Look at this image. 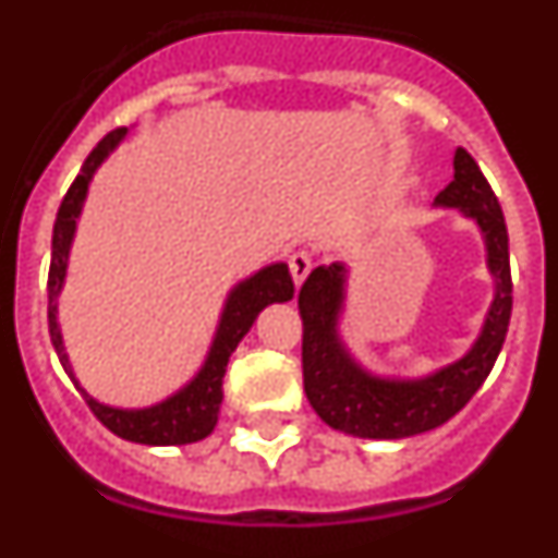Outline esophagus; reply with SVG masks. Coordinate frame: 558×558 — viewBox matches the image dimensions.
I'll list each match as a JSON object with an SVG mask.
<instances>
[{"label":"esophagus","instance_id":"34e87169","mask_svg":"<svg viewBox=\"0 0 558 558\" xmlns=\"http://www.w3.org/2000/svg\"><path fill=\"white\" fill-rule=\"evenodd\" d=\"M288 265H290V276H293V282L302 284L304 279H307L310 270H313V256H310L307 251H295V254H290Z\"/></svg>","mask_w":558,"mask_h":558}]
</instances>
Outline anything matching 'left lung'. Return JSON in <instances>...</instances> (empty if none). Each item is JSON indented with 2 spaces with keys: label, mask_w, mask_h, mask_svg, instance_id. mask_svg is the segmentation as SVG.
<instances>
[{
  "label": "left lung",
  "mask_w": 558,
  "mask_h": 558,
  "mask_svg": "<svg viewBox=\"0 0 558 558\" xmlns=\"http://www.w3.org/2000/svg\"><path fill=\"white\" fill-rule=\"evenodd\" d=\"M452 167L456 175L436 195V206L458 209L463 218L475 220L486 245V268L495 279V295L481 335L463 357L425 377H383L368 372L340 338L347 265H318L299 293L304 322V393L332 430L357 438H408L427 433L456 416L495 366L511 318L509 231L495 192L470 153L458 147Z\"/></svg>",
  "instance_id": "1"
}]
</instances>
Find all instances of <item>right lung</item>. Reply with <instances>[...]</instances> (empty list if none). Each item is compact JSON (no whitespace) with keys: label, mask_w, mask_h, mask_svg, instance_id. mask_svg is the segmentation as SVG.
Returning <instances> with one entry per match:
<instances>
[{"label":"right lung","mask_w":558,"mask_h":558,"mask_svg":"<svg viewBox=\"0 0 558 558\" xmlns=\"http://www.w3.org/2000/svg\"><path fill=\"white\" fill-rule=\"evenodd\" d=\"M128 128H117L108 136L97 142V147L88 153V159L83 161L77 179L72 181L69 192L63 195L61 209H58L56 229H52V263H49V304H47V318H49V338L56 347L61 366L72 377L77 388L75 372L69 363V354L63 349V335L61 324H58V295H61L63 282H66L69 270V251H72V240L77 231V218H81L83 204H86L88 184L95 179L97 167L111 156L120 142L125 140ZM293 299V279L284 263H274L251 274L248 279L236 282L231 293L226 295L223 313H220L218 329L211 338V347L206 352L204 366L198 374L186 383L184 388L172 393V397L161 399L150 408H113L106 402H97L95 397H88L81 388L83 399L88 402L92 413L100 418L102 425L111 433H117L125 441H136V445H150V447H172V445H192L201 438L209 436L218 425L220 416V402H223V377L226 366H229L231 352L236 343L245 338L251 327H254L256 315L263 313L268 304L276 302H290Z\"/></svg>","instance_id":"1"}]
</instances>
